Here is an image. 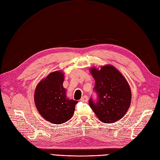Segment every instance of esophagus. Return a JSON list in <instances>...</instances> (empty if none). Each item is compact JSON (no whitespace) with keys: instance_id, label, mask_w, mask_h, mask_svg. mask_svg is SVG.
Here are the masks:
<instances>
[{"instance_id":"obj_1","label":"esophagus","mask_w":160,"mask_h":160,"mask_svg":"<svg viewBox=\"0 0 160 160\" xmlns=\"http://www.w3.org/2000/svg\"><path fill=\"white\" fill-rule=\"evenodd\" d=\"M81 101H83V102H87V101H88V97L87 96V95L83 96V97H82V98H81Z\"/></svg>"}]
</instances>
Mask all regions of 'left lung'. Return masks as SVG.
<instances>
[{
    "label": "left lung",
    "mask_w": 160,
    "mask_h": 160,
    "mask_svg": "<svg viewBox=\"0 0 160 160\" xmlns=\"http://www.w3.org/2000/svg\"><path fill=\"white\" fill-rule=\"evenodd\" d=\"M91 72L95 81L93 91L97 99L91 97L89 106L101 122H117L126 113L132 99V92L126 79L111 65L102 67L99 71L92 68Z\"/></svg>",
    "instance_id": "8db88e82"
}]
</instances>
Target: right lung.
<instances>
[{"mask_svg":"<svg viewBox=\"0 0 160 160\" xmlns=\"http://www.w3.org/2000/svg\"><path fill=\"white\" fill-rule=\"evenodd\" d=\"M64 75L61 71L52 72L37 85L35 103L39 113L48 122L61 124L69 121L74 113L78 101L68 99L62 87Z\"/></svg>","mask_w":160,"mask_h":160,"instance_id":"add662e5","label":"right lung"}]
</instances>
